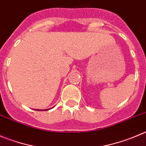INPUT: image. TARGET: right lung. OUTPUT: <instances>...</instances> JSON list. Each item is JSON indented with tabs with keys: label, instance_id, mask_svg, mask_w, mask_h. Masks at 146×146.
I'll return each instance as SVG.
<instances>
[{
	"label": "right lung",
	"instance_id": "right-lung-1",
	"mask_svg": "<svg viewBox=\"0 0 146 146\" xmlns=\"http://www.w3.org/2000/svg\"><path fill=\"white\" fill-rule=\"evenodd\" d=\"M50 110V109H47V110H43V111H46V110ZM37 111H42V110H37Z\"/></svg>",
	"mask_w": 146,
	"mask_h": 146
}]
</instances>
